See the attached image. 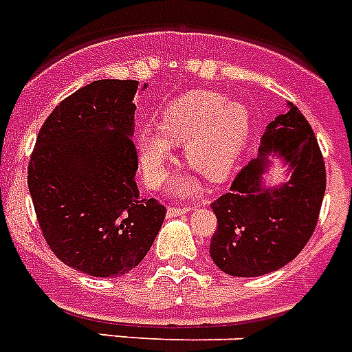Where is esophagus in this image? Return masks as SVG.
I'll return each instance as SVG.
<instances>
[{"instance_id": "esophagus-1", "label": "esophagus", "mask_w": 352, "mask_h": 352, "mask_svg": "<svg viewBox=\"0 0 352 352\" xmlns=\"http://www.w3.org/2000/svg\"><path fill=\"white\" fill-rule=\"evenodd\" d=\"M191 209H193L191 206H179V208H177V206H170V208H168V217H170V218L181 217V214L190 212Z\"/></svg>"}]
</instances>
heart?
<instances>
[{
  "label": "heart",
  "mask_w": 352,
  "mask_h": 352,
  "mask_svg": "<svg viewBox=\"0 0 352 352\" xmlns=\"http://www.w3.org/2000/svg\"><path fill=\"white\" fill-rule=\"evenodd\" d=\"M250 129L249 111L238 102H226L220 93L190 91L168 103L159 120L157 134L141 132L138 150L144 179L159 186L166 177L170 146H184L188 166L209 182L226 181L240 157ZM195 190L191 181L177 184Z\"/></svg>",
  "instance_id": "heart-1"
}]
</instances>
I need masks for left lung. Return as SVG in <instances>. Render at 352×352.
<instances>
[{
	"label": "left lung",
	"instance_id": "obj_1",
	"mask_svg": "<svg viewBox=\"0 0 352 352\" xmlns=\"http://www.w3.org/2000/svg\"><path fill=\"white\" fill-rule=\"evenodd\" d=\"M274 151L291 166V181L267 188L262 175ZM326 166L317 138L302 112L290 103L268 123L259 157L245 164L231 190L211 204L218 227L211 238L212 261L229 276L258 277L279 270L304 249L320 214Z\"/></svg>",
	"mask_w": 352,
	"mask_h": 352
}]
</instances>
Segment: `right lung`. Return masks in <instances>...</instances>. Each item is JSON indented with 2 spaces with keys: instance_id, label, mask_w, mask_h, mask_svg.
Returning a JSON list of instances; mask_svg holds the SVG:
<instances>
[{
  "instance_id": "1",
  "label": "right lung",
  "mask_w": 352,
  "mask_h": 352,
  "mask_svg": "<svg viewBox=\"0 0 352 352\" xmlns=\"http://www.w3.org/2000/svg\"><path fill=\"white\" fill-rule=\"evenodd\" d=\"M135 80H96L46 118L28 162L41 232L67 267L118 277L143 261L166 217L134 177ZM146 87V85H144Z\"/></svg>"
}]
</instances>
